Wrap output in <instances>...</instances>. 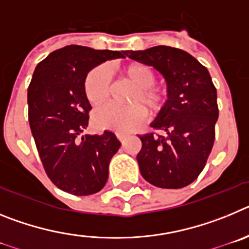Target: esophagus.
<instances>
[{
  "label": "esophagus",
  "instance_id": "esophagus-1",
  "mask_svg": "<svg viewBox=\"0 0 249 249\" xmlns=\"http://www.w3.org/2000/svg\"><path fill=\"white\" fill-rule=\"evenodd\" d=\"M116 136H117V138L121 141V142H123V141L126 140V137H127L126 133H120V132H118V133H116Z\"/></svg>",
  "mask_w": 249,
  "mask_h": 249
}]
</instances>
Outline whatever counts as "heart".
I'll return each mask as SVG.
<instances>
[{
    "label": "heart",
    "mask_w": 249,
    "mask_h": 249,
    "mask_svg": "<svg viewBox=\"0 0 249 249\" xmlns=\"http://www.w3.org/2000/svg\"><path fill=\"white\" fill-rule=\"evenodd\" d=\"M123 78L133 87L128 94L129 106H106L93 113V124L98 129L127 132L143 121L146 112L157 116L166 108L168 92L155 86L156 74L143 63H129L122 70ZM85 96L93 107L108 102L112 93V80L108 68L100 65L89 70L83 81Z\"/></svg>",
    "instance_id": "1"
}]
</instances>
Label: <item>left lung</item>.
<instances>
[{"label":"left lung","mask_w":249,"mask_h":249,"mask_svg":"<svg viewBox=\"0 0 249 249\" xmlns=\"http://www.w3.org/2000/svg\"><path fill=\"white\" fill-rule=\"evenodd\" d=\"M124 54L160 71L168 92L166 108L151 123L162 135L138 136L141 175L160 188L188 186L203 171L214 142L218 105L210 72L186 51L169 46Z\"/></svg>","instance_id":"8db88e82"}]
</instances>
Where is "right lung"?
<instances>
[{"label":"right lung","mask_w":249,"mask_h":249,"mask_svg":"<svg viewBox=\"0 0 249 249\" xmlns=\"http://www.w3.org/2000/svg\"><path fill=\"white\" fill-rule=\"evenodd\" d=\"M120 57L124 51L66 46L37 65L28 86V122L43 168L54 186L71 195L102 190L109 160L121 147L112 132L82 135L92 108L83 91L86 74Z\"/></svg>","instance_id":"right-lung-1"}]
</instances>
